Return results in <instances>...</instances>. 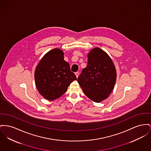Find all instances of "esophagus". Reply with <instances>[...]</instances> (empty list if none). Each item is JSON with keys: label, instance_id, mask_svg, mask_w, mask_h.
<instances>
[{"label": "esophagus", "instance_id": "esophagus-1", "mask_svg": "<svg viewBox=\"0 0 151 151\" xmlns=\"http://www.w3.org/2000/svg\"><path fill=\"white\" fill-rule=\"evenodd\" d=\"M75 75H76V78H78L79 77V72H75Z\"/></svg>", "mask_w": 151, "mask_h": 151}]
</instances>
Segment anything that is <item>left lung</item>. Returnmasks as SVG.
Masks as SVG:
<instances>
[{"instance_id": "obj_1", "label": "left lung", "mask_w": 151, "mask_h": 151, "mask_svg": "<svg viewBox=\"0 0 151 151\" xmlns=\"http://www.w3.org/2000/svg\"><path fill=\"white\" fill-rule=\"evenodd\" d=\"M88 63L78 78L84 93L99 103L109 96L114 88L116 71L114 64L103 50L92 49L88 54Z\"/></svg>"}]
</instances>
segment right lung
<instances>
[{
    "mask_svg": "<svg viewBox=\"0 0 151 151\" xmlns=\"http://www.w3.org/2000/svg\"><path fill=\"white\" fill-rule=\"evenodd\" d=\"M36 87L40 94L48 100L60 98L67 90L76 75L70 64L64 60V53L55 48L46 53L35 71Z\"/></svg>",
    "mask_w": 151,
    "mask_h": 151,
    "instance_id": "add662e5",
    "label": "right lung"
}]
</instances>
